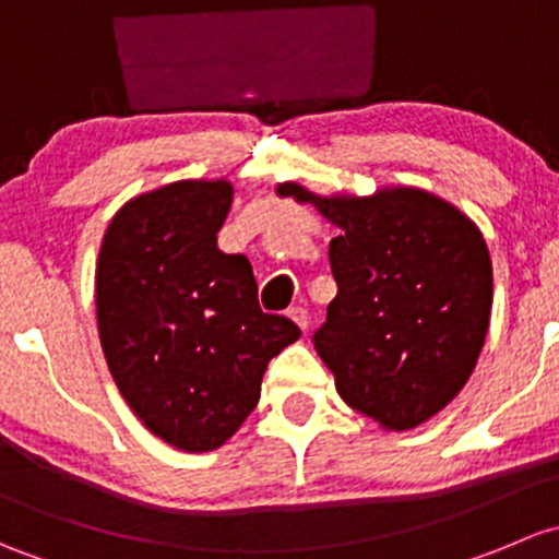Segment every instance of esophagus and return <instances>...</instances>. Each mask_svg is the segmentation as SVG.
I'll return each mask as SVG.
<instances>
[{"mask_svg":"<svg viewBox=\"0 0 559 559\" xmlns=\"http://www.w3.org/2000/svg\"><path fill=\"white\" fill-rule=\"evenodd\" d=\"M287 318L296 322V325L301 328V331H307V328H309V312H307V309H304V307L287 309Z\"/></svg>","mask_w":559,"mask_h":559,"instance_id":"34e87169","label":"esophagus"}]
</instances>
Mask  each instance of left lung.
Returning a JSON list of instances; mask_svg holds the SVG:
<instances>
[{
	"instance_id": "left-lung-1",
	"label": "left lung",
	"mask_w": 559,
	"mask_h": 559,
	"mask_svg": "<svg viewBox=\"0 0 559 559\" xmlns=\"http://www.w3.org/2000/svg\"><path fill=\"white\" fill-rule=\"evenodd\" d=\"M280 195L309 201L338 228L328 250L336 298L312 336L338 395L382 428H417L463 390L485 344V237L417 188L322 199L285 182Z\"/></svg>"
}]
</instances>
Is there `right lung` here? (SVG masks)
Returning a JSON list of instances; mask_svg holds the SVG:
<instances>
[{
    "mask_svg": "<svg viewBox=\"0 0 559 559\" xmlns=\"http://www.w3.org/2000/svg\"><path fill=\"white\" fill-rule=\"evenodd\" d=\"M226 180H182L131 199L109 223L96 266V320L126 404L186 452L226 444L261 399L269 360L301 336L263 312L245 255L217 231Z\"/></svg>",
    "mask_w": 559,
    "mask_h": 559,
    "instance_id": "right-lung-1",
    "label": "right lung"
}]
</instances>
